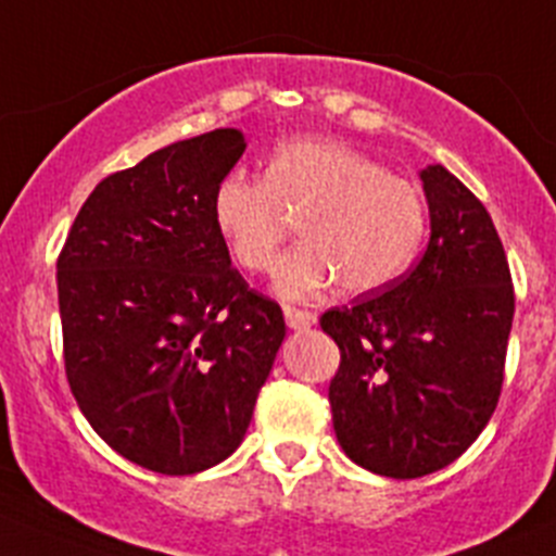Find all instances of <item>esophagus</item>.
Instances as JSON below:
<instances>
[{
	"label": "esophagus",
	"instance_id": "1",
	"mask_svg": "<svg viewBox=\"0 0 556 556\" xmlns=\"http://www.w3.org/2000/svg\"><path fill=\"white\" fill-rule=\"evenodd\" d=\"M283 316H287V325L292 327V330H305V327H314L316 325V314H314V311L294 308V305H287V308H283Z\"/></svg>",
	"mask_w": 556,
	"mask_h": 556
}]
</instances>
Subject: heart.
<instances>
[{
    "instance_id": "1",
    "label": "heart",
    "mask_w": 556,
    "mask_h": 556,
    "mask_svg": "<svg viewBox=\"0 0 556 556\" xmlns=\"http://www.w3.org/2000/svg\"><path fill=\"white\" fill-rule=\"evenodd\" d=\"M300 220L305 242L278 262L275 292L303 300L330 283L349 294L388 287L415 262L426 237V199L374 157L332 139H294L264 177L229 174L213 193V226L248 273L273 269Z\"/></svg>"
}]
</instances>
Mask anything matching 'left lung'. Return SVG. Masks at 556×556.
<instances>
[{"label": "left lung", "instance_id": "8db88e82", "mask_svg": "<svg viewBox=\"0 0 556 556\" xmlns=\"http://www.w3.org/2000/svg\"><path fill=\"white\" fill-rule=\"evenodd\" d=\"M431 240L379 294L330 308L341 349L332 428L368 472L412 480L456 462L494 415L513 325L510 267L491 215L445 166L420 172Z\"/></svg>", "mask_w": 556, "mask_h": 556}]
</instances>
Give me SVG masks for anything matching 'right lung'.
<instances>
[{
    "label": "right lung",
    "instance_id": "1",
    "mask_svg": "<svg viewBox=\"0 0 556 556\" xmlns=\"http://www.w3.org/2000/svg\"><path fill=\"white\" fill-rule=\"evenodd\" d=\"M245 152L218 128L98 182L56 258L67 384L100 440L161 475L240 447L287 336L213 226V193Z\"/></svg>",
    "mask_w": 556,
    "mask_h": 556
}]
</instances>
